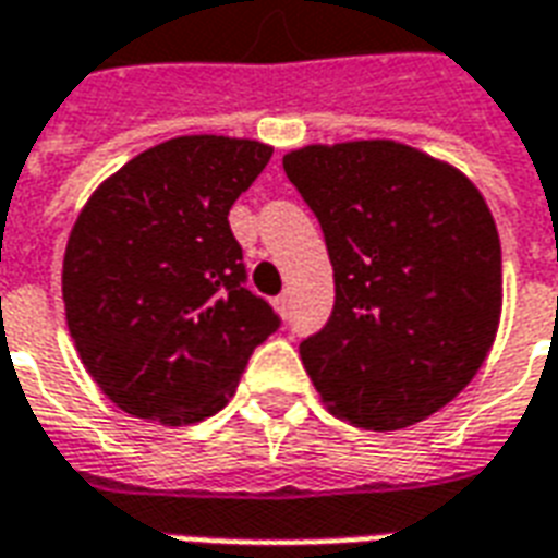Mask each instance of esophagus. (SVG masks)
<instances>
[{
	"instance_id": "esophagus-1",
	"label": "esophagus",
	"mask_w": 558,
	"mask_h": 558,
	"mask_svg": "<svg viewBox=\"0 0 558 558\" xmlns=\"http://www.w3.org/2000/svg\"><path fill=\"white\" fill-rule=\"evenodd\" d=\"M275 311H278L280 316H287V311H290V299H287V295H278V299H275Z\"/></svg>"
}]
</instances>
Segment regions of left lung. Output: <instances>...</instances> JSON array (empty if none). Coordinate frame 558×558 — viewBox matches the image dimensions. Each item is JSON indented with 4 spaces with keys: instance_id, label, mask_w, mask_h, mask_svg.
Instances as JSON below:
<instances>
[{
    "instance_id": "left-lung-1",
    "label": "left lung",
    "mask_w": 558,
    "mask_h": 558,
    "mask_svg": "<svg viewBox=\"0 0 558 558\" xmlns=\"http://www.w3.org/2000/svg\"><path fill=\"white\" fill-rule=\"evenodd\" d=\"M283 170L326 232L328 326L302 364L331 415L403 430L472 383L502 316V247L466 172L398 140L311 143Z\"/></svg>"
}]
</instances>
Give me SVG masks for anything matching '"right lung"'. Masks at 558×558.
Segmentation results:
<instances>
[{"label": "right lung", "instance_id": "add662e5", "mask_svg": "<svg viewBox=\"0 0 558 558\" xmlns=\"http://www.w3.org/2000/svg\"><path fill=\"white\" fill-rule=\"evenodd\" d=\"M275 148L187 134L140 151L80 208L62 259L71 340L134 418L184 427L223 410L278 316L244 287L232 203Z\"/></svg>", "mask_w": 558, "mask_h": 558}]
</instances>
